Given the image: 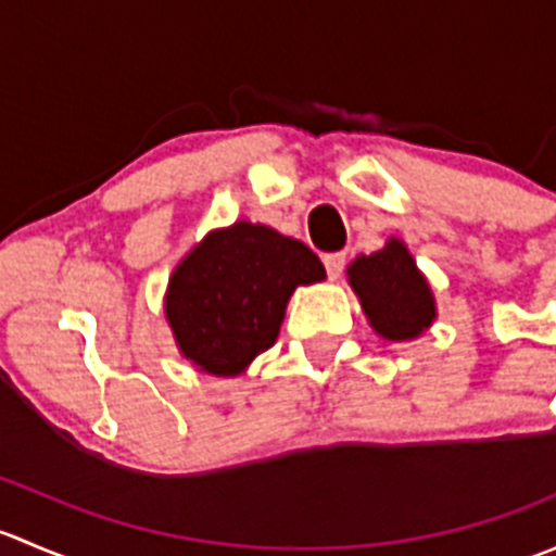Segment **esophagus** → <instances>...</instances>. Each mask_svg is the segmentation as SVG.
I'll return each instance as SVG.
<instances>
[{"instance_id": "esophagus-1", "label": "esophagus", "mask_w": 556, "mask_h": 556, "mask_svg": "<svg viewBox=\"0 0 556 556\" xmlns=\"http://www.w3.org/2000/svg\"><path fill=\"white\" fill-rule=\"evenodd\" d=\"M323 263H325V271H328V277L336 279L341 271H344L346 255L344 252H328V255H323Z\"/></svg>"}]
</instances>
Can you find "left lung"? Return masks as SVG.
I'll return each instance as SVG.
<instances>
[{
    "instance_id": "8db88e82",
    "label": "left lung",
    "mask_w": 556,
    "mask_h": 556,
    "mask_svg": "<svg viewBox=\"0 0 556 556\" xmlns=\"http://www.w3.org/2000/svg\"><path fill=\"white\" fill-rule=\"evenodd\" d=\"M346 277L368 323L382 339H417L433 325L435 299L401 239H390L371 255L355 257Z\"/></svg>"
}]
</instances>
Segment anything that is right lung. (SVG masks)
Segmentation results:
<instances>
[{"mask_svg":"<svg viewBox=\"0 0 556 556\" xmlns=\"http://www.w3.org/2000/svg\"><path fill=\"white\" fill-rule=\"evenodd\" d=\"M319 279L323 263L304 242L239 220L179 261L164 312L190 363L215 377H237L277 341L293 290Z\"/></svg>","mask_w":556,"mask_h":556,"instance_id":"add662e5","label":"right lung"}]
</instances>
